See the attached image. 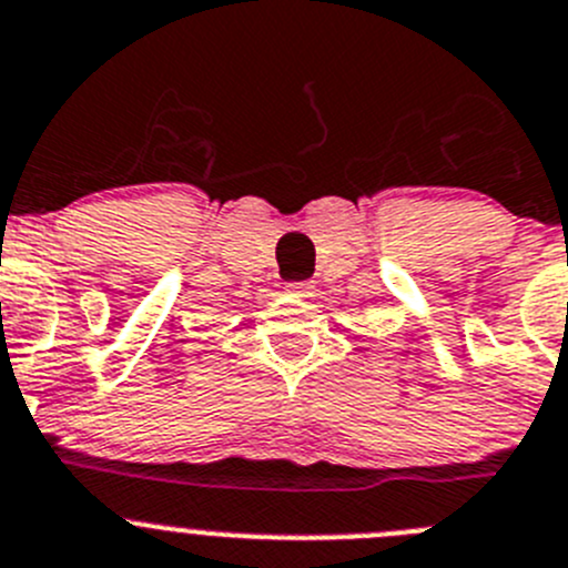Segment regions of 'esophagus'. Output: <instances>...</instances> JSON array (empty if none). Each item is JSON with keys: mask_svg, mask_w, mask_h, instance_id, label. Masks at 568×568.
<instances>
[{"mask_svg": "<svg viewBox=\"0 0 568 568\" xmlns=\"http://www.w3.org/2000/svg\"><path fill=\"white\" fill-rule=\"evenodd\" d=\"M314 288H316L314 283H291V285H288L291 294L302 296V300H308V296H314Z\"/></svg>", "mask_w": 568, "mask_h": 568, "instance_id": "1", "label": "esophagus"}]
</instances>
